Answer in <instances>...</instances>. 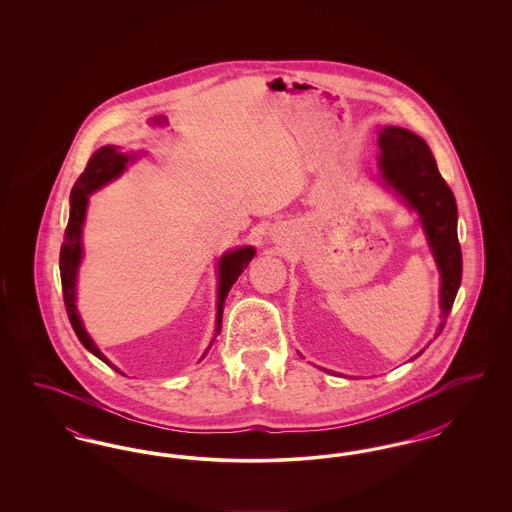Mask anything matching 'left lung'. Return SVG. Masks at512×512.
I'll use <instances>...</instances> for the list:
<instances>
[{
	"label": "left lung",
	"instance_id": "obj_1",
	"mask_svg": "<svg viewBox=\"0 0 512 512\" xmlns=\"http://www.w3.org/2000/svg\"><path fill=\"white\" fill-rule=\"evenodd\" d=\"M378 146L382 151L380 171L386 186L401 195V199L418 213L438 263L441 274L438 338L451 313L463 276V253L457 236V201L447 182L441 178L430 147L420 136L399 126H384L380 130Z\"/></svg>",
	"mask_w": 512,
	"mask_h": 512
}]
</instances>
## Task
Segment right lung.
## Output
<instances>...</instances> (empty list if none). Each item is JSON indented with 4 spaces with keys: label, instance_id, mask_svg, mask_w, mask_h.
<instances>
[{
    "label": "right lung",
    "instance_id": "obj_1",
    "mask_svg": "<svg viewBox=\"0 0 512 512\" xmlns=\"http://www.w3.org/2000/svg\"><path fill=\"white\" fill-rule=\"evenodd\" d=\"M128 161H134V155H124L115 146L101 147L90 157L86 169L74 182L73 192H71V215H69V224H67L61 253H59L63 299H65V309H67V315H69V320L73 324L74 332H76L80 343L90 353H94L105 365L115 368L117 372H121V370L109 363V359L99 351L98 345L84 330V324L78 317L74 301H76V274H78V267H80V261H82V226H84V219H86L88 195L94 194L101 186H105L107 182L121 176L124 169H126V165H128ZM253 257H255V249L251 245L240 247V249L230 251V253H224L220 257L215 338L219 336L220 328H222V311H224V301L228 297V292H230V288L234 286V282L238 280V276L244 272V268H247ZM215 338H213V341H215ZM213 341H211V345H213ZM211 345H209V349H211ZM205 355H207V351H205Z\"/></svg>",
    "mask_w": 512,
    "mask_h": 512
}]
</instances>
